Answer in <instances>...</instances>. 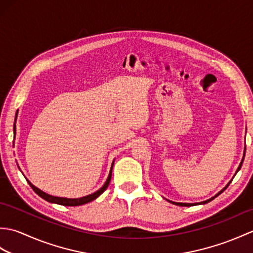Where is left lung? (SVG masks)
I'll list each match as a JSON object with an SVG mask.
<instances>
[{
	"mask_svg": "<svg viewBox=\"0 0 253 253\" xmlns=\"http://www.w3.org/2000/svg\"><path fill=\"white\" fill-rule=\"evenodd\" d=\"M245 153H246V148H245ZM244 159H245V154H244V158H243V161H241V162H240V165H239V168H238V169H237V171L240 169V168H241V165H243V162H244ZM237 171H236V173H237ZM230 182H232V180H230L229 181V184H230ZM229 184L226 186V187H225L224 188V189L223 190H221V191H219L218 193H217V195L216 196H214L213 198H211V199H209V200H207V201H203V202H200V203H179V202H171V201H169V202H171V203H174V204H176V206H179V207H191V206H196V204H206V203H208V202H210V201H212L213 200V199L214 198H216L218 195H221V193L225 190V189H226V188L229 186Z\"/></svg>",
	"mask_w": 253,
	"mask_h": 253,
	"instance_id": "left-lung-1",
	"label": "left lung"
}]
</instances>
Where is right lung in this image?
I'll return each mask as SVG.
<instances>
[{"label": "right lung", "instance_id": "right-lung-1", "mask_svg": "<svg viewBox=\"0 0 253 253\" xmlns=\"http://www.w3.org/2000/svg\"><path fill=\"white\" fill-rule=\"evenodd\" d=\"M15 131H16V126L14 125V132ZM113 164H114V162H113ZM113 164H112V168H111V170H110V175H109V177H107V179L105 181V184L103 185V187H102L101 189H99L98 191H95L94 193H91V195H89V196H85V197H83V198H78V199H67V198H60V197L50 196V195H47V193L41 191L40 189H38V188L32 185L29 180H27V181H28V184L30 185V187L32 188V189H34V191L37 193V195L40 196L42 199H44V200H46V201L52 202V203H56V204H61V206H67V207L83 206V204L88 203V202L92 201V200H94V199L98 198L101 195V193L103 192V191H105L106 188L109 187V184H110V181H111V177H112Z\"/></svg>", "mask_w": 253, "mask_h": 253}]
</instances>
